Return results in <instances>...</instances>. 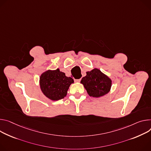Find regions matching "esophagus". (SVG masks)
<instances>
[{"mask_svg":"<svg viewBox=\"0 0 151 151\" xmlns=\"http://www.w3.org/2000/svg\"><path fill=\"white\" fill-rule=\"evenodd\" d=\"M80 81H81V79H75V82H76V83H79Z\"/></svg>","mask_w":151,"mask_h":151,"instance_id":"1","label":"esophagus"}]
</instances>
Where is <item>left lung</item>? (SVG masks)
Listing matches in <instances>:
<instances>
[{"label":"left lung","instance_id":"1","mask_svg":"<svg viewBox=\"0 0 151 151\" xmlns=\"http://www.w3.org/2000/svg\"><path fill=\"white\" fill-rule=\"evenodd\" d=\"M87 75L82 78L81 83L84 85L90 96L99 98L110 91L112 81L98 68H95L86 72Z\"/></svg>","mask_w":151,"mask_h":151}]
</instances>
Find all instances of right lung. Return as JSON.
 Here are the masks:
<instances>
[{
  "instance_id": "right-lung-1",
  "label": "right lung",
  "mask_w": 151,
  "mask_h": 151,
  "mask_svg": "<svg viewBox=\"0 0 151 151\" xmlns=\"http://www.w3.org/2000/svg\"><path fill=\"white\" fill-rule=\"evenodd\" d=\"M74 83L71 77H67L59 68L48 70L40 78V86L43 93L52 101L63 99L67 93L70 86Z\"/></svg>"
}]
</instances>
